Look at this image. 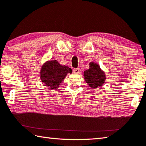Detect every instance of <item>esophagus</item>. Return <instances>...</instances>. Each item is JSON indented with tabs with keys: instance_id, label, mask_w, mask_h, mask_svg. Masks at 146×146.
<instances>
[{
	"instance_id": "1",
	"label": "esophagus",
	"mask_w": 146,
	"mask_h": 146,
	"mask_svg": "<svg viewBox=\"0 0 146 146\" xmlns=\"http://www.w3.org/2000/svg\"><path fill=\"white\" fill-rule=\"evenodd\" d=\"M73 73H79L80 72V68H75L73 69Z\"/></svg>"
}]
</instances>
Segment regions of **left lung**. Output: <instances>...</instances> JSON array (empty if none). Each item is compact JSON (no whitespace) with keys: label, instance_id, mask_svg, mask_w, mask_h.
<instances>
[{"label":"left lung","instance_id":"obj_1","mask_svg":"<svg viewBox=\"0 0 146 146\" xmlns=\"http://www.w3.org/2000/svg\"><path fill=\"white\" fill-rule=\"evenodd\" d=\"M85 81L92 89H96L103 86L106 80L105 73L100 66L94 62L89 63V68L84 72Z\"/></svg>","mask_w":146,"mask_h":146}]
</instances>
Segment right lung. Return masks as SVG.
I'll return each instance as SVG.
<instances>
[{
	"label": "right lung",
	"mask_w": 146,
	"mask_h": 146,
	"mask_svg": "<svg viewBox=\"0 0 146 146\" xmlns=\"http://www.w3.org/2000/svg\"><path fill=\"white\" fill-rule=\"evenodd\" d=\"M68 73L72 70L66 66L60 65L56 60H49L42 66L40 71L41 82L52 89H57Z\"/></svg>",
	"instance_id": "right-lung-1"
}]
</instances>
